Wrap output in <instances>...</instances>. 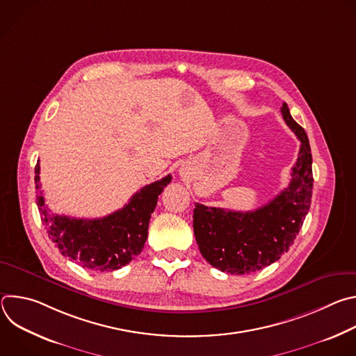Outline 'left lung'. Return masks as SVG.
I'll return each instance as SVG.
<instances>
[{"instance_id":"8db88e82","label":"left lung","mask_w":356,"mask_h":356,"mask_svg":"<svg viewBox=\"0 0 356 356\" xmlns=\"http://www.w3.org/2000/svg\"><path fill=\"white\" fill-rule=\"evenodd\" d=\"M282 115L300 139L289 186L253 211H232L195 204L193 228L198 249L213 268L231 275L261 270L279 261L301 229L313 195V158L309 138L283 103Z\"/></svg>"}]
</instances>
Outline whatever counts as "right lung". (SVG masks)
<instances>
[{
    "instance_id": "1",
    "label": "right lung",
    "mask_w": 356,
    "mask_h": 356,
    "mask_svg": "<svg viewBox=\"0 0 356 356\" xmlns=\"http://www.w3.org/2000/svg\"><path fill=\"white\" fill-rule=\"evenodd\" d=\"M39 162L35 166L36 204L46 232L63 257L94 272H111L128 265L142 252L158 197L172 176L136 191L121 210L94 220L50 213L40 188Z\"/></svg>"
}]
</instances>
